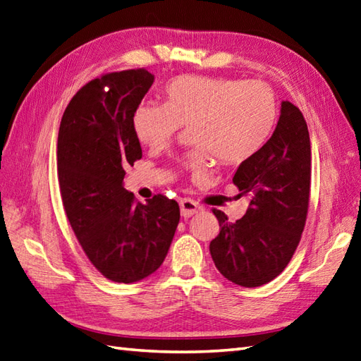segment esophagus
<instances>
[{
  "label": "esophagus",
  "instance_id": "1",
  "mask_svg": "<svg viewBox=\"0 0 361 361\" xmlns=\"http://www.w3.org/2000/svg\"><path fill=\"white\" fill-rule=\"evenodd\" d=\"M202 209V206L200 204V202L193 201L190 198H184L180 201V210H181V216L184 218H189L192 215L198 214V212Z\"/></svg>",
  "mask_w": 361,
  "mask_h": 361
}]
</instances>
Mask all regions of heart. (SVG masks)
<instances>
[{
  "label": "heart",
  "instance_id": "b5f03b06",
  "mask_svg": "<svg viewBox=\"0 0 361 361\" xmlns=\"http://www.w3.org/2000/svg\"><path fill=\"white\" fill-rule=\"evenodd\" d=\"M164 105H138L133 125L142 145L163 149L181 126L193 143L181 155V168L202 175L214 154L219 163L239 164L259 152L277 122V97L264 80L178 76L163 90Z\"/></svg>",
  "mask_w": 361,
  "mask_h": 361
}]
</instances>
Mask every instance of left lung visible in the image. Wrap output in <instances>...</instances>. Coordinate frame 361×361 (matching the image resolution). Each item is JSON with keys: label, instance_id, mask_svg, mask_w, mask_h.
Listing matches in <instances>:
<instances>
[{"label": "left lung", "instance_id": "obj_1", "mask_svg": "<svg viewBox=\"0 0 361 361\" xmlns=\"http://www.w3.org/2000/svg\"><path fill=\"white\" fill-rule=\"evenodd\" d=\"M233 184L250 204L235 223L214 209L219 233L209 248L226 279L253 288L283 271L307 221L311 143L303 114L291 102H282L273 135L259 152L239 164Z\"/></svg>", "mask_w": 361, "mask_h": 361}]
</instances>
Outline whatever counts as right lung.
Instances as JSON below:
<instances>
[{"instance_id": "obj_1", "label": "right lung", "mask_w": 361, "mask_h": 361, "mask_svg": "<svg viewBox=\"0 0 361 361\" xmlns=\"http://www.w3.org/2000/svg\"><path fill=\"white\" fill-rule=\"evenodd\" d=\"M154 84L145 68L92 79L63 111L58 178L70 226L106 279L133 283L160 269L180 221L175 200L146 204L123 188L125 169L142 159L133 117Z\"/></svg>"}]
</instances>
